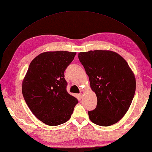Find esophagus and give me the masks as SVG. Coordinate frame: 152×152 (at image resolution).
Returning a JSON list of instances; mask_svg holds the SVG:
<instances>
[{
	"instance_id": "obj_1",
	"label": "esophagus",
	"mask_w": 152,
	"mask_h": 152,
	"mask_svg": "<svg viewBox=\"0 0 152 152\" xmlns=\"http://www.w3.org/2000/svg\"><path fill=\"white\" fill-rule=\"evenodd\" d=\"M83 94H84V91H83V90H81V91H80V95L81 96V97H82V96H83Z\"/></svg>"
}]
</instances>
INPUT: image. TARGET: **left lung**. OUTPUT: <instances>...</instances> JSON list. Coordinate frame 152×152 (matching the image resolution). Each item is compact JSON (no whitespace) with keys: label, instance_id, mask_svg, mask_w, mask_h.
<instances>
[{"label":"left lung","instance_id":"left-lung-1","mask_svg":"<svg viewBox=\"0 0 152 152\" xmlns=\"http://www.w3.org/2000/svg\"><path fill=\"white\" fill-rule=\"evenodd\" d=\"M78 57L97 98L95 110L88 111L89 118L101 126L117 123L127 112L134 99L136 88L134 73L127 62L112 51L80 52Z\"/></svg>","mask_w":152,"mask_h":152}]
</instances>
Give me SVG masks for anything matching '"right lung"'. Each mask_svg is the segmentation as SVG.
Segmentation results:
<instances>
[{"label": "right lung", "mask_w": 152, "mask_h": 152, "mask_svg": "<svg viewBox=\"0 0 152 152\" xmlns=\"http://www.w3.org/2000/svg\"><path fill=\"white\" fill-rule=\"evenodd\" d=\"M75 52L48 51L31 62L23 80L22 91L33 115L49 126L68 121L78 100L68 93L64 71Z\"/></svg>", "instance_id": "1"}]
</instances>
